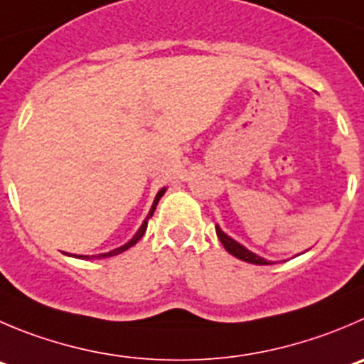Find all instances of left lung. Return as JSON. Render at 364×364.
I'll use <instances>...</instances> for the list:
<instances>
[{
    "label": "left lung",
    "instance_id": "obj_1",
    "mask_svg": "<svg viewBox=\"0 0 364 364\" xmlns=\"http://www.w3.org/2000/svg\"><path fill=\"white\" fill-rule=\"evenodd\" d=\"M216 234H218V237H220L221 245L225 247V250H227L230 255H234V257L241 259V261H245V262H250V264H272V261H266L264 257L254 254V252L248 250L247 247H243L241 243H237L236 240H232L230 236H227V234H225V232L220 228V225H216Z\"/></svg>",
    "mask_w": 364,
    "mask_h": 364
}]
</instances>
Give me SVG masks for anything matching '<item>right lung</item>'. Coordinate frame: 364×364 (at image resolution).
I'll use <instances>...</instances> for the list:
<instances>
[{"label": "right lung", "instance_id": "1", "mask_svg": "<svg viewBox=\"0 0 364 364\" xmlns=\"http://www.w3.org/2000/svg\"><path fill=\"white\" fill-rule=\"evenodd\" d=\"M164 193H166V188H162L161 191L157 193V196H155V200H154V205H151L150 213H148V216H146V220L143 221V225H141V227H139V230H137L136 234H134V237H132V240L128 241V243H124L123 247H119V248H114V250H110V252H105V254H98V255H76V254H73V257H76V259H105V257H112V255H117V254H121V252H124V250H128V248H130V247H134V245H136L137 241H139L141 237H143V234H144V232H146V227H148V220H150V218L154 216V213H155V207H157L159 200H161L162 196H164Z\"/></svg>", "mask_w": 364, "mask_h": 364}]
</instances>
